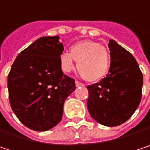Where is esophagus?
Returning <instances> with one entry per match:
<instances>
[{
    "label": "esophagus",
    "instance_id": "esophagus-1",
    "mask_svg": "<svg viewBox=\"0 0 150 150\" xmlns=\"http://www.w3.org/2000/svg\"><path fill=\"white\" fill-rule=\"evenodd\" d=\"M76 87H83L84 84L82 83H80V82H78V81H76Z\"/></svg>",
    "mask_w": 150,
    "mask_h": 150
}]
</instances>
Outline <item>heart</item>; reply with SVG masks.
I'll use <instances>...</instances> for the list:
<instances>
[{
	"mask_svg": "<svg viewBox=\"0 0 150 150\" xmlns=\"http://www.w3.org/2000/svg\"><path fill=\"white\" fill-rule=\"evenodd\" d=\"M76 61L77 70L81 76L87 82H97L105 76L110 67V56L101 44L84 40L78 42L70 48L69 53L64 52L59 57L62 71L71 72Z\"/></svg>",
	"mask_w": 150,
	"mask_h": 150,
	"instance_id": "1",
	"label": "heart"
}]
</instances>
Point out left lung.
<instances>
[{
  "label": "left lung",
  "mask_w": 150,
  "mask_h": 150,
  "mask_svg": "<svg viewBox=\"0 0 150 150\" xmlns=\"http://www.w3.org/2000/svg\"><path fill=\"white\" fill-rule=\"evenodd\" d=\"M109 73L100 83L89 85L87 107L99 124L117 127L131 118L140 105L143 76L134 56L113 39L109 40Z\"/></svg>",
  "instance_id": "left-lung-1"
}]
</instances>
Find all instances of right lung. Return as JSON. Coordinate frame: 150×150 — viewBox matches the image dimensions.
<instances>
[{
	"mask_svg": "<svg viewBox=\"0 0 150 150\" xmlns=\"http://www.w3.org/2000/svg\"><path fill=\"white\" fill-rule=\"evenodd\" d=\"M59 36L42 37L16 58L8 76V98L18 120L34 131H47L62 119L74 80L63 74L59 57L64 47Z\"/></svg>",
	"mask_w": 150,
	"mask_h": 150,
	"instance_id": "obj_1",
	"label": "right lung"
}]
</instances>
